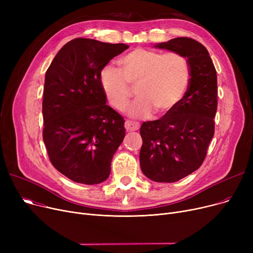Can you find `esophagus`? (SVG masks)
Masks as SVG:
<instances>
[{"mask_svg": "<svg viewBox=\"0 0 253 253\" xmlns=\"http://www.w3.org/2000/svg\"><path fill=\"white\" fill-rule=\"evenodd\" d=\"M125 128L127 131H136L139 128V124L136 122L132 121H126L125 122Z\"/></svg>", "mask_w": 253, "mask_h": 253, "instance_id": "esophagus-1", "label": "esophagus"}]
</instances>
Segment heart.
<instances>
[{
  "label": "heart",
  "instance_id": "obj_1",
  "mask_svg": "<svg viewBox=\"0 0 253 253\" xmlns=\"http://www.w3.org/2000/svg\"><path fill=\"white\" fill-rule=\"evenodd\" d=\"M121 71L108 65L99 80L108 101L124 111L131 97L130 86H136L138 98L128 110L131 118L144 119L154 111L165 116L173 112L188 90L191 70L188 59L176 52L162 53L137 48L119 59Z\"/></svg>",
  "mask_w": 253,
  "mask_h": 253
}]
</instances>
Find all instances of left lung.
Wrapping results in <instances>:
<instances>
[{
	"label": "left lung",
	"instance_id": "1",
	"mask_svg": "<svg viewBox=\"0 0 253 253\" xmlns=\"http://www.w3.org/2000/svg\"><path fill=\"white\" fill-rule=\"evenodd\" d=\"M155 48L188 59L191 80L176 109L140 127L142 173L153 181L175 182L200 167L214 134L217 110L216 71L207 49L194 39L175 38Z\"/></svg>",
	"mask_w": 253,
	"mask_h": 253
}]
</instances>
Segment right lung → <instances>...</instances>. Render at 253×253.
I'll return each mask as SVG.
<instances>
[{"label": "right lung", "mask_w": 253, "mask_h": 253, "mask_svg": "<svg viewBox=\"0 0 253 253\" xmlns=\"http://www.w3.org/2000/svg\"><path fill=\"white\" fill-rule=\"evenodd\" d=\"M127 48L74 39L46 72L43 139L52 165L75 182L97 184L108 179L112 159L125 137V120L106 104L99 76Z\"/></svg>", "instance_id": "obj_1"}]
</instances>
